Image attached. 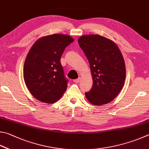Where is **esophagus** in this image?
Segmentation results:
<instances>
[{
	"mask_svg": "<svg viewBox=\"0 0 149 149\" xmlns=\"http://www.w3.org/2000/svg\"><path fill=\"white\" fill-rule=\"evenodd\" d=\"M80 81V78H79V79L74 80V82H76V83H79Z\"/></svg>",
	"mask_w": 149,
	"mask_h": 149,
	"instance_id": "1",
	"label": "esophagus"
}]
</instances>
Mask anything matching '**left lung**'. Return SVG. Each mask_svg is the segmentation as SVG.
I'll return each mask as SVG.
<instances>
[{
    "label": "left lung",
    "instance_id": "8db88e82",
    "mask_svg": "<svg viewBox=\"0 0 149 149\" xmlns=\"http://www.w3.org/2000/svg\"><path fill=\"white\" fill-rule=\"evenodd\" d=\"M79 46L89 61L93 79L85 95L95 106L110 103L122 89L126 79L124 57L113 40L98 35L81 36Z\"/></svg>",
    "mask_w": 149,
    "mask_h": 149
}]
</instances>
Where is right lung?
Returning a JSON list of instances; mask_svg holds the SVG:
<instances>
[{
	"instance_id": "obj_1",
	"label": "right lung",
	"mask_w": 149,
	"mask_h": 149,
	"mask_svg": "<svg viewBox=\"0 0 149 149\" xmlns=\"http://www.w3.org/2000/svg\"><path fill=\"white\" fill-rule=\"evenodd\" d=\"M71 36L54 34L38 39L26 57L23 78L29 91L36 100L46 103L56 102L67 88L61 57Z\"/></svg>"
}]
</instances>
